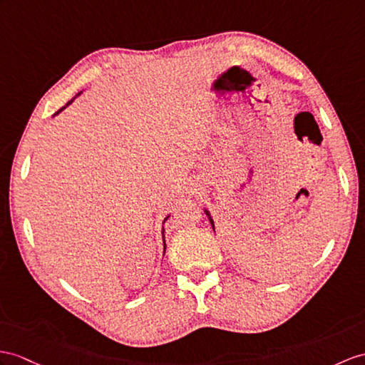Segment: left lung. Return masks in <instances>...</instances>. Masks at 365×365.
<instances>
[{
	"label": "left lung",
	"mask_w": 365,
	"mask_h": 365,
	"mask_svg": "<svg viewBox=\"0 0 365 365\" xmlns=\"http://www.w3.org/2000/svg\"><path fill=\"white\" fill-rule=\"evenodd\" d=\"M202 210H204V213H206V217H207L209 221H210V226H212V229H213V232H215V223H213V218H212V215H210V212H209L206 207H202Z\"/></svg>",
	"instance_id": "obj_1"
}]
</instances>
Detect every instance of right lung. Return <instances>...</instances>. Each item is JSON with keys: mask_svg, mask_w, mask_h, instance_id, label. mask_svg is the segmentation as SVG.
<instances>
[{"mask_svg": "<svg viewBox=\"0 0 365 365\" xmlns=\"http://www.w3.org/2000/svg\"><path fill=\"white\" fill-rule=\"evenodd\" d=\"M80 94H82V91H80L78 94H76V97H78ZM76 97H73V99H71V101H69V102H68V103H66L65 106H61V108H60V110H58L57 113H54V114H52V115H57L58 113H61V111H63V110L66 108V106H68V105H71V103H73V102L76 101ZM168 217H170V215H167V217L164 218V221H163V223H165V221H167V218H168ZM163 243H164V252H165V237H164V226H163Z\"/></svg>", "mask_w": 365, "mask_h": 365, "instance_id": "1", "label": "right lung"}]
</instances>
